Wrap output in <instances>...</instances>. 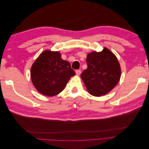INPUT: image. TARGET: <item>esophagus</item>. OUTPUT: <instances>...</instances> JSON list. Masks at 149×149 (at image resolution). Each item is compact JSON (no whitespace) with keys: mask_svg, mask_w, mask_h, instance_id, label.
Returning <instances> with one entry per match:
<instances>
[{"mask_svg":"<svg viewBox=\"0 0 149 149\" xmlns=\"http://www.w3.org/2000/svg\"><path fill=\"white\" fill-rule=\"evenodd\" d=\"M81 71L80 70H76V74H77V75H79L81 74Z\"/></svg>","mask_w":149,"mask_h":149,"instance_id":"34e87169","label":"esophagus"}]
</instances>
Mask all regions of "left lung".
<instances>
[{
	"mask_svg": "<svg viewBox=\"0 0 149 149\" xmlns=\"http://www.w3.org/2000/svg\"><path fill=\"white\" fill-rule=\"evenodd\" d=\"M87 69L81 78L88 92L94 96H101L110 92L120 78L121 70L116 56L109 49L93 52L87 55Z\"/></svg>",
	"mask_w": 149,
	"mask_h": 149,
	"instance_id": "1",
	"label": "left lung"
}]
</instances>
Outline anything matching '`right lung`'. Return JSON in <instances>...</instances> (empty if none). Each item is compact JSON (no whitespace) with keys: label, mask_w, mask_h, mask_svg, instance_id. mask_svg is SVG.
Returning a JSON list of instances; mask_svg holds the SVG:
<instances>
[{"label":"right lung","mask_w":149,"mask_h":149,"mask_svg":"<svg viewBox=\"0 0 149 149\" xmlns=\"http://www.w3.org/2000/svg\"><path fill=\"white\" fill-rule=\"evenodd\" d=\"M30 75L38 92L47 96H54L65 89L75 72L68 61L62 60L59 52L45 50L33 63Z\"/></svg>","instance_id":"add662e5"}]
</instances>
